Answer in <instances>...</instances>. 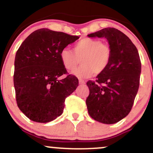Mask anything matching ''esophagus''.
I'll return each instance as SVG.
<instances>
[{
	"label": "esophagus",
	"instance_id": "34e87169",
	"mask_svg": "<svg viewBox=\"0 0 153 153\" xmlns=\"http://www.w3.org/2000/svg\"><path fill=\"white\" fill-rule=\"evenodd\" d=\"M79 83L81 84V85H84V84H85V81H84L81 78H79Z\"/></svg>",
	"mask_w": 153,
	"mask_h": 153
}]
</instances>
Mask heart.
Returning <instances> with one entry per match:
<instances>
[{
  "label": "heart",
  "mask_w": 153,
  "mask_h": 153,
  "mask_svg": "<svg viewBox=\"0 0 153 153\" xmlns=\"http://www.w3.org/2000/svg\"><path fill=\"white\" fill-rule=\"evenodd\" d=\"M111 48L106 43L96 39L82 38L73 45V51L62 49L59 58L63 67L68 71L76 68L80 59L81 66L73 74L77 77H89L93 73H102L109 65L111 58Z\"/></svg>",
  "instance_id": "b5f03b06"
}]
</instances>
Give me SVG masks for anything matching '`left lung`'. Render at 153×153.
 Listing matches in <instances>:
<instances>
[{
	"instance_id": "1",
	"label": "left lung",
	"mask_w": 153,
	"mask_h": 153,
	"mask_svg": "<svg viewBox=\"0 0 153 153\" xmlns=\"http://www.w3.org/2000/svg\"><path fill=\"white\" fill-rule=\"evenodd\" d=\"M108 40L112 54L109 65L96 77L88 80L86 99L91 118L103 124H114L129 114L140 86L141 61L130 39L115 28H105L88 35Z\"/></svg>"
}]
</instances>
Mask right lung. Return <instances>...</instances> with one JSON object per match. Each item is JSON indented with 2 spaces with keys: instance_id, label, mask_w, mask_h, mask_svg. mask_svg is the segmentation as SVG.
Wrapping results in <instances>:
<instances>
[{
  "instance_id": "1",
  "label": "right lung",
  "mask_w": 153,
  "mask_h": 153,
  "mask_svg": "<svg viewBox=\"0 0 153 153\" xmlns=\"http://www.w3.org/2000/svg\"><path fill=\"white\" fill-rule=\"evenodd\" d=\"M79 36L48 29L34 31L17 50L13 84L17 105L31 120L47 123L63 112L65 100L78 85L62 65L59 52ZM65 74L66 78H58Z\"/></svg>"
}]
</instances>
